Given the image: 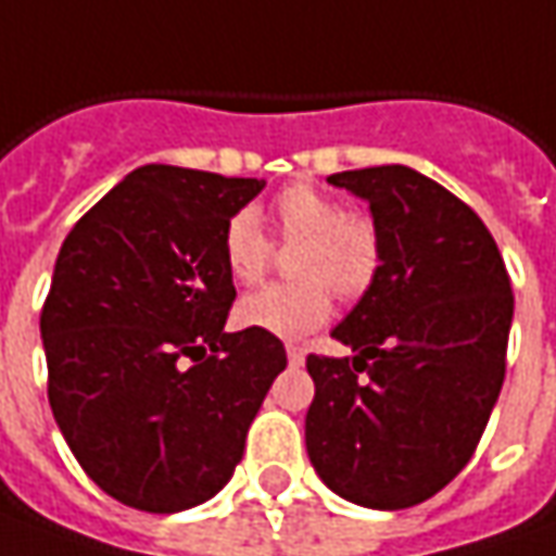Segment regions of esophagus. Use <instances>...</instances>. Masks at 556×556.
I'll use <instances>...</instances> for the list:
<instances>
[{
  "mask_svg": "<svg viewBox=\"0 0 556 556\" xmlns=\"http://www.w3.org/2000/svg\"><path fill=\"white\" fill-rule=\"evenodd\" d=\"M286 356H289V363H292V366H301V363H304V351L295 348V344H289V348H286Z\"/></svg>",
  "mask_w": 556,
  "mask_h": 556,
  "instance_id": "esophagus-1",
  "label": "esophagus"
}]
</instances>
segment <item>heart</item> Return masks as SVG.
Instances as JSON below:
<instances>
[{"mask_svg": "<svg viewBox=\"0 0 556 556\" xmlns=\"http://www.w3.org/2000/svg\"><path fill=\"white\" fill-rule=\"evenodd\" d=\"M274 239L292 245L289 274L295 282L264 286L240 298L233 319L249 332L304 338L332 314V292L344 301L366 295L384 264V237L369 212L344 208V202L314 184H289L270 202V237L258 218L240 208L220 233V261L233 282H258L270 258Z\"/></svg>", "mask_w": 556, "mask_h": 556, "instance_id": "b5f03b06", "label": "heart"}]
</instances>
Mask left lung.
Segmentation results:
<instances>
[{
	"mask_svg": "<svg viewBox=\"0 0 556 556\" xmlns=\"http://www.w3.org/2000/svg\"><path fill=\"white\" fill-rule=\"evenodd\" d=\"M369 202L384 264L332 338L356 356H307V455L354 505L400 510L458 477L505 381L514 292L468 202L409 165L329 175Z\"/></svg>",
	"mask_w": 556,
	"mask_h": 556,
	"instance_id": "8db88e82",
	"label": "left lung"
}]
</instances>
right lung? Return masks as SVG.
<instances>
[{"label": "right lung", "mask_w": 556, "mask_h": 556, "mask_svg": "<svg viewBox=\"0 0 556 556\" xmlns=\"http://www.w3.org/2000/svg\"><path fill=\"white\" fill-rule=\"evenodd\" d=\"M258 178L141 165L61 245L42 304L49 403L70 452L116 502L175 514L240 465L286 369L277 336L227 332L220 233Z\"/></svg>", "instance_id": "obj_1"}]
</instances>
